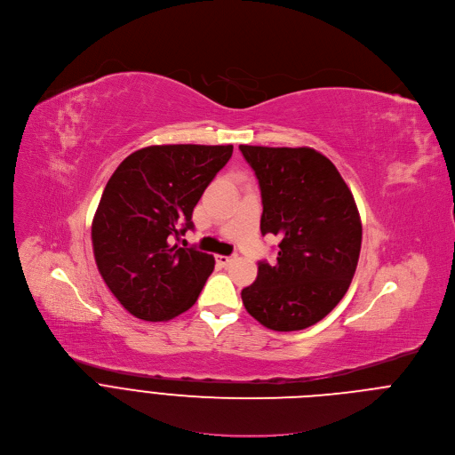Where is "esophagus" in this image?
I'll list each match as a JSON object with an SVG mask.
<instances>
[{"mask_svg": "<svg viewBox=\"0 0 455 455\" xmlns=\"http://www.w3.org/2000/svg\"><path fill=\"white\" fill-rule=\"evenodd\" d=\"M234 260H235V255H230V257H227V255H216V262H218V266H221V267L230 266Z\"/></svg>", "mask_w": 455, "mask_h": 455, "instance_id": "obj_1", "label": "esophagus"}]
</instances>
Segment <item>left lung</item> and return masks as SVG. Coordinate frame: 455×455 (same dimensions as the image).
Returning <instances> with one entry per match:
<instances>
[{
    "label": "left lung",
    "instance_id": "obj_1",
    "mask_svg": "<svg viewBox=\"0 0 455 455\" xmlns=\"http://www.w3.org/2000/svg\"><path fill=\"white\" fill-rule=\"evenodd\" d=\"M262 195V235L280 237L271 266L243 289L248 314L275 331H298L324 319L355 276L362 221L335 164L308 147L239 145Z\"/></svg>",
    "mask_w": 455,
    "mask_h": 455
}]
</instances>
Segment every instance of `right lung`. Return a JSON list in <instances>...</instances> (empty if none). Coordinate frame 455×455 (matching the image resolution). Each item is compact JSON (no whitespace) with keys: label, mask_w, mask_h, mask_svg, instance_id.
<instances>
[{"label":"right lung","mask_w":455,"mask_h":455,"mask_svg":"<svg viewBox=\"0 0 455 455\" xmlns=\"http://www.w3.org/2000/svg\"><path fill=\"white\" fill-rule=\"evenodd\" d=\"M232 145H152L109 177L92 221L97 269L120 305L143 321H170L198 299L214 257L172 244L232 157Z\"/></svg>","instance_id":"add662e5"}]
</instances>
